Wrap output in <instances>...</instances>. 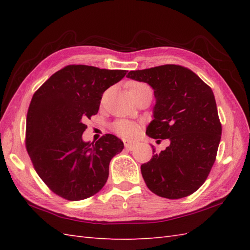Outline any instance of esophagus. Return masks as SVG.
Here are the masks:
<instances>
[{
	"instance_id": "1",
	"label": "esophagus",
	"mask_w": 250,
	"mask_h": 250,
	"mask_svg": "<svg viewBox=\"0 0 250 250\" xmlns=\"http://www.w3.org/2000/svg\"><path fill=\"white\" fill-rule=\"evenodd\" d=\"M124 144L126 149L132 150L134 148V146L136 145V142L134 141H130V140H124Z\"/></svg>"
}]
</instances>
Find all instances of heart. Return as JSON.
Listing matches in <instances>:
<instances>
[{"instance_id":"1","label":"heart","mask_w":250,"mask_h":250,"mask_svg":"<svg viewBox=\"0 0 250 250\" xmlns=\"http://www.w3.org/2000/svg\"><path fill=\"white\" fill-rule=\"evenodd\" d=\"M147 84L143 83H133L130 86V91L133 92L137 89H141L143 87H146ZM111 129H113L114 132H116L117 134H119L120 136L124 137H131L133 136L136 131H137V125L134 124V122L129 121V120H125V119H120L115 121L113 125H111Z\"/></svg>"}]
</instances>
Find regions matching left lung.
<instances>
[{"mask_svg": "<svg viewBox=\"0 0 250 250\" xmlns=\"http://www.w3.org/2000/svg\"><path fill=\"white\" fill-rule=\"evenodd\" d=\"M128 78L147 83L155 92L153 120L146 134L169 141L159 153L152 146L155 155L141 166L148 189L172 200L192 194L208 176L221 139L213 90L195 73L176 64L131 71Z\"/></svg>", "mask_w": 250, "mask_h": 250, "instance_id": "1", "label": "left lung"}]
</instances>
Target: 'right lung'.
I'll return each mask as SVG.
<instances>
[{
	"label": "right lung",
	"instance_id": "1",
	"mask_svg": "<svg viewBox=\"0 0 250 250\" xmlns=\"http://www.w3.org/2000/svg\"><path fill=\"white\" fill-rule=\"evenodd\" d=\"M125 70L66 65L36 90L26 115L25 148L36 173L52 192L68 201L98 193L107 182L109 162L124 149L113 134L84 143V122L97 115L106 89Z\"/></svg>",
	"mask_w": 250,
	"mask_h": 250
}]
</instances>
